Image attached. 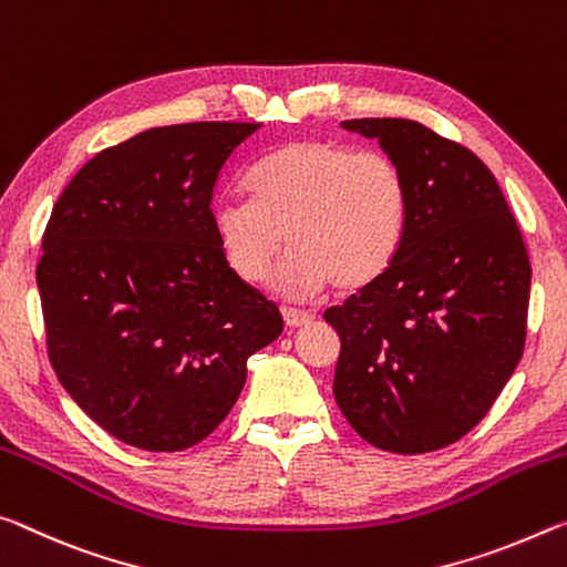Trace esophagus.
<instances>
[{
  "mask_svg": "<svg viewBox=\"0 0 567 567\" xmlns=\"http://www.w3.org/2000/svg\"><path fill=\"white\" fill-rule=\"evenodd\" d=\"M284 321L289 329H299L306 327V323L313 321V313H306V311H296V309H284Z\"/></svg>",
  "mask_w": 567,
  "mask_h": 567,
  "instance_id": "esophagus-1",
  "label": "esophagus"
}]
</instances>
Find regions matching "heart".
<instances>
[{
    "label": "heart",
    "instance_id": "obj_1",
    "mask_svg": "<svg viewBox=\"0 0 567 567\" xmlns=\"http://www.w3.org/2000/svg\"><path fill=\"white\" fill-rule=\"evenodd\" d=\"M248 193L210 208L213 236L246 284L264 281L289 240L271 281L286 299H311L331 281L347 293L367 289L402 248L410 190L384 153L296 141L250 171Z\"/></svg>",
    "mask_w": 567,
    "mask_h": 567
}]
</instances>
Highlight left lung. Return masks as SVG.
<instances>
[{
	"label": "left lung",
	"instance_id": "left-lung-1",
	"mask_svg": "<svg viewBox=\"0 0 567 567\" xmlns=\"http://www.w3.org/2000/svg\"><path fill=\"white\" fill-rule=\"evenodd\" d=\"M399 165L410 213L389 271L323 313L341 354L333 396L379 450H442L475 426L525 347L530 261L495 175L414 120L361 117Z\"/></svg>",
	"mask_w": 567,
	"mask_h": 567
}]
</instances>
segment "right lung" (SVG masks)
I'll list each match as a JSON object with an SVG mask.
<instances>
[{
  "label": "right lung",
  "instance_id": "obj_1",
  "mask_svg": "<svg viewBox=\"0 0 567 567\" xmlns=\"http://www.w3.org/2000/svg\"><path fill=\"white\" fill-rule=\"evenodd\" d=\"M261 123L153 127L82 165L42 236L37 289L54 374L92 422L147 452L206 440L246 361L278 339L274 301L210 228L218 173Z\"/></svg>",
  "mask_w": 567,
  "mask_h": 567
}]
</instances>
